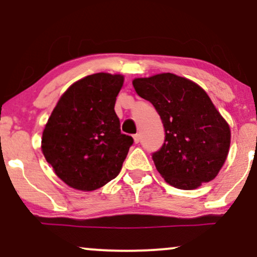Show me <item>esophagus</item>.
I'll return each mask as SVG.
<instances>
[{"mask_svg": "<svg viewBox=\"0 0 257 257\" xmlns=\"http://www.w3.org/2000/svg\"><path fill=\"white\" fill-rule=\"evenodd\" d=\"M133 138H134L135 144H139V143H140V135H139V134H135L134 137H133Z\"/></svg>", "mask_w": 257, "mask_h": 257, "instance_id": "1", "label": "esophagus"}]
</instances>
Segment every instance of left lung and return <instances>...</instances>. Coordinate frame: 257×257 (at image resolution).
Listing matches in <instances>:
<instances>
[{
  "label": "left lung",
  "instance_id": "1",
  "mask_svg": "<svg viewBox=\"0 0 257 257\" xmlns=\"http://www.w3.org/2000/svg\"><path fill=\"white\" fill-rule=\"evenodd\" d=\"M139 96L155 106L166 138L152 159L174 187L193 190L211 181L228 155L231 132L208 94L174 73L133 81Z\"/></svg>",
  "mask_w": 257,
  "mask_h": 257
}]
</instances>
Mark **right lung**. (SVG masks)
I'll return each instance as SVG.
<instances>
[{"instance_id": "right-lung-1", "label": "right lung", "mask_w": 257, "mask_h": 257, "mask_svg": "<svg viewBox=\"0 0 257 257\" xmlns=\"http://www.w3.org/2000/svg\"><path fill=\"white\" fill-rule=\"evenodd\" d=\"M123 76L94 73L63 94L42 135L44 158L65 184L94 191L120 172L134 140L120 133L114 104Z\"/></svg>"}]
</instances>
